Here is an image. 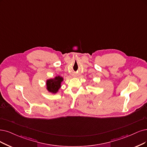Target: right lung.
<instances>
[{
    "instance_id": "right-lung-1",
    "label": "right lung",
    "mask_w": 147,
    "mask_h": 147,
    "mask_svg": "<svg viewBox=\"0 0 147 147\" xmlns=\"http://www.w3.org/2000/svg\"><path fill=\"white\" fill-rule=\"evenodd\" d=\"M63 80V78L57 76L54 79L48 80L47 82V86L48 90L53 93H56L61 87V83Z\"/></svg>"
}]
</instances>
